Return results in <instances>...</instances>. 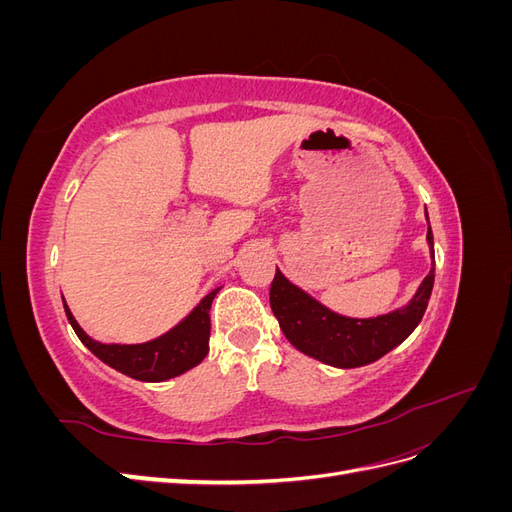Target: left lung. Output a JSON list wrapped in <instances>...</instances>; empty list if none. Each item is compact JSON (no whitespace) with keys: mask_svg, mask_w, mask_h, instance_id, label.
<instances>
[{"mask_svg":"<svg viewBox=\"0 0 512 512\" xmlns=\"http://www.w3.org/2000/svg\"><path fill=\"white\" fill-rule=\"evenodd\" d=\"M427 243L433 258L431 228H427ZM433 277L436 269L431 265L412 301L378 318L339 316L290 284L280 269L275 271L269 299L280 329L294 348L327 365L350 369L378 361L418 327L431 297Z\"/></svg>","mask_w":512,"mask_h":512,"instance_id":"8db88e82","label":"left lung"}]
</instances>
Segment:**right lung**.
<instances>
[{"mask_svg": "<svg viewBox=\"0 0 512 512\" xmlns=\"http://www.w3.org/2000/svg\"><path fill=\"white\" fill-rule=\"evenodd\" d=\"M218 290L209 292L207 297L194 307V312L185 320H181L175 329H170L158 339H151V342L132 346L96 342V339H91L79 327V322L74 320L66 303L64 307L74 333L79 335L81 342L94 352L100 361L134 380L162 382L185 374V371L196 367L207 356L211 333L209 309Z\"/></svg>", "mask_w": 512, "mask_h": 512, "instance_id": "1", "label": "right lung"}]
</instances>
